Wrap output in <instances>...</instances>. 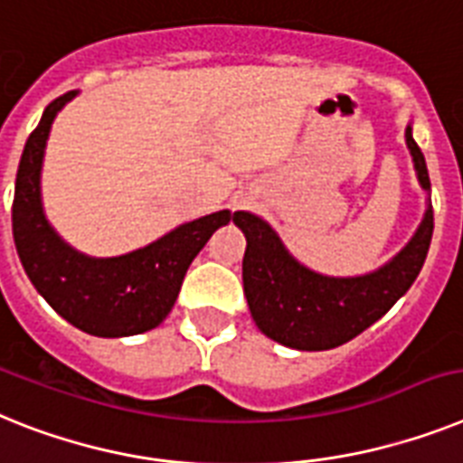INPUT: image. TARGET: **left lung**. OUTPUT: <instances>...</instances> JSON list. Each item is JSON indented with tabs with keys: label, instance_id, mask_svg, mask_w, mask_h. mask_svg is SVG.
Returning <instances> with one entry per match:
<instances>
[{
	"label": "left lung",
	"instance_id": "obj_1",
	"mask_svg": "<svg viewBox=\"0 0 463 463\" xmlns=\"http://www.w3.org/2000/svg\"><path fill=\"white\" fill-rule=\"evenodd\" d=\"M407 150L426 193V212L410 242L383 266L353 278L322 275L304 266L279 240L275 228L251 212H235L232 223L247 238L242 282L256 327L268 339L297 351H329L374 325L411 287L433 238V207L426 159L411 122L405 129Z\"/></svg>",
	"mask_w": 463,
	"mask_h": 463
}]
</instances>
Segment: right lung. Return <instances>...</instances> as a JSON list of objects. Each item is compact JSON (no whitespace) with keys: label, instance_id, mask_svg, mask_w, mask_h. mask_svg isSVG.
I'll return each instance as SVG.
<instances>
[{"label":"right lung","instance_id":"add662e5","mask_svg":"<svg viewBox=\"0 0 463 463\" xmlns=\"http://www.w3.org/2000/svg\"><path fill=\"white\" fill-rule=\"evenodd\" d=\"M77 93L52 100L25 143L11 212L15 250L34 289L70 325L103 339L134 336L169 316L193 259L235 213L221 209L181 223L129 254L99 259L77 251L49 223L42 204V165L52 124Z\"/></svg>","mask_w":463,"mask_h":463}]
</instances>
